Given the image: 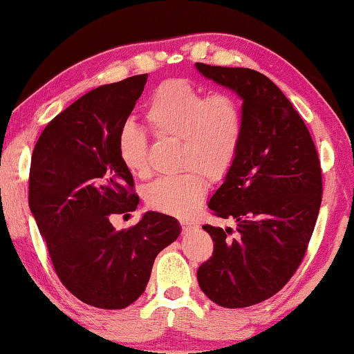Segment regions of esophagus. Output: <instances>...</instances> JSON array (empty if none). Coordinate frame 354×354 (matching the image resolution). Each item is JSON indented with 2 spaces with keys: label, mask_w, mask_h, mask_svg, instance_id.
Returning a JSON list of instances; mask_svg holds the SVG:
<instances>
[{
  "label": "esophagus",
  "mask_w": 354,
  "mask_h": 354,
  "mask_svg": "<svg viewBox=\"0 0 354 354\" xmlns=\"http://www.w3.org/2000/svg\"><path fill=\"white\" fill-rule=\"evenodd\" d=\"M180 225H182L183 232H189V230H196L198 228V223L194 222V220H189V218H182Z\"/></svg>",
  "instance_id": "esophagus-1"
}]
</instances>
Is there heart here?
Here are the masks:
<instances>
[{"label": "heart", "instance_id": "obj_1", "mask_svg": "<svg viewBox=\"0 0 354 354\" xmlns=\"http://www.w3.org/2000/svg\"><path fill=\"white\" fill-rule=\"evenodd\" d=\"M147 120L156 136L180 140V166L189 167L176 177H162L143 189L147 206L158 212L187 215L201 204L206 178L223 177L243 140V111L233 95L204 92L187 80H171L155 91ZM118 155L137 177L148 174L147 137L126 122L118 134Z\"/></svg>", "mask_w": 354, "mask_h": 354}]
</instances>
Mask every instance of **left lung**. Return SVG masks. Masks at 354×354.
<instances>
[{"mask_svg": "<svg viewBox=\"0 0 354 354\" xmlns=\"http://www.w3.org/2000/svg\"><path fill=\"white\" fill-rule=\"evenodd\" d=\"M196 70L243 100L238 155L209 201L236 233L204 225L214 252L198 284L214 304L244 308L273 297L299 268L321 207V165L304 120L273 81L250 68Z\"/></svg>", "mask_w": 354, "mask_h": 354, "instance_id": "8db88e82", "label": "left lung"}]
</instances>
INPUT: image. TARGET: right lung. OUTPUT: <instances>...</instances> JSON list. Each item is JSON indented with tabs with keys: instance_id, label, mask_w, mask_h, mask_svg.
<instances>
[{
	"instance_id": "right-lung-1",
	"label": "right lung",
	"mask_w": 354,
	"mask_h": 354,
	"mask_svg": "<svg viewBox=\"0 0 354 354\" xmlns=\"http://www.w3.org/2000/svg\"><path fill=\"white\" fill-rule=\"evenodd\" d=\"M148 75L100 86L46 126L35 145L28 204L62 284L84 304L121 310L139 299L156 255L180 234L171 215L148 211L118 230L111 214L137 209L118 134Z\"/></svg>"
}]
</instances>
